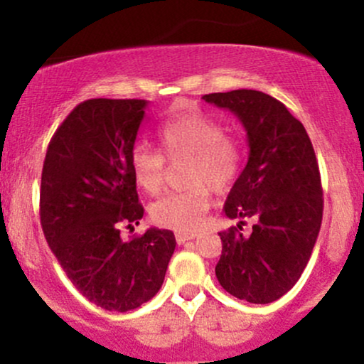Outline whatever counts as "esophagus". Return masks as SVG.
Listing matches in <instances>:
<instances>
[{
    "label": "esophagus",
    "instance_id": "obj_1",
    "mask_svg": "<svg viewBox=\"0 0 364 364\" xmlns=\"http://www.w3.org/2000/svg\"><path fill=\"white\" fill-rule=\"evenodd\" d=\"M196 236H198L196 232H176V241L179 245H183V243H186V241L195 240Z\"/></svg>",
    "mask_w": 364,
    "mask_h": 364
}]
</instances>
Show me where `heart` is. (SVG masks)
Segmentation results:
<instances>
[{
  "label": "heart",
  "instance_id": "heart-1",
  "mask_svg": "<svg viewBox=\"0 0 364 364\" xmlns=\"http://www.w3.org/2000/svg\"><path fill=\"white\" fill-rule=\"evenodd\" d=\"M168 161L186 159V188L161 196L150 207L157 224L174 231H193L202 223L210 188L217 193L229 190L240 176L243 152L235 136L225 133L224 124L214 116L193 111L166 121L157 132ZM132 173L136 185L150 195L161 191L166 179V161L147 147L132 154Z\"/></svg>",
  "mask_w": 364,
  "mask_h": 364
}]
</instances>
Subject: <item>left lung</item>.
<instances>
[{"label":"left lung","mask_w":364,"mask_h":364,"mask_svg":"<svg viewBox=\"0 0 364 364\" xmlns=\"http://www.w3.org/2000/svg\"><path fill=\"white\" fill-rule=\"evenodd\" d=\"M203 101L241 121L250 149L224 205L240 224L219 232L217 281L237 299L272 303L301 277L320 232L323 193L315 150L301 121L269 94L240 89ZM246 218L254 220L248 237L240 228Z\"/></svg>","instance_id":"8db88e82"}]
</instances>
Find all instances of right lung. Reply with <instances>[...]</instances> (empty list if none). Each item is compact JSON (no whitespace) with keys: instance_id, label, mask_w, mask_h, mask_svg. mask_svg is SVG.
Masks as SVG:
<instances>
[{"instance_id":"right-lung-1","label":"right lung","mask_w":364,"mask_h":364,"mask_svg":"<svg viewBox=\"0 0 364 364\" xmlns=\"http://www.w3.org/2000/svg\"><path fill=\"white\" fill-rule=\"evenodd\" d=\"M149 102L89 99L66 116L49 141L41 178V224L54 257L89 301L109 311L147 303L164 282L176 248L173 231L139 224L132 154Z\"/></svg>"}]
</instances>
